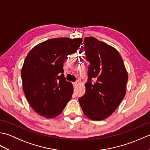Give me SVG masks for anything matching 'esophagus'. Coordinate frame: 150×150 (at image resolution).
<instances>
[{
  "label": "esophagus",
  "mask_w": 150,
  "mask_h": 150,
  "mask_svg": "<svg viewBox=\"0 0 150 150\" xmlns=\"http://www.w3.org/2000/svg\"><path fill=\"white\" fill-rule=\"evenodd\" d=\"M77 84H78V82H73V88H75L76 87H77Z\"/></svg>",
  "instance_id": "34e87169"
}]
</instances>
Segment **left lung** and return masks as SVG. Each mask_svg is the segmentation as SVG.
Wrapping results in <instances>:
<instances>
[{
  "instance_id": "left-lung-1",
  "label": "left lung",
  "mask_w": 150,
  "mask_h": 150,
  "mask_svg": "<svg viewBox=\"0 0 150 150\" xmlns=\"http://www.w3.org/2000/svg\"><path fill=\"white\" fill-rule=\"evenodd\" d=\"M84 44L90 66L85 94L79 102L89 119L104 120L125 97L128 73L122 57L113 47L93 37H86Z\"/></svg>"
}]
</instances>
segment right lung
<instances>
[{
  "instance_id": "obj_1",
  "label": "right lung",
  "mask_w": 150,
  "mask_h": 150,
  "mask_svg": "<svg viewBox=\"0 0 150 150\" xmlns=\"http://www.w3.org/2000/svg\"><path fill=\"white\" fill-rule=\"evenodd\" d=\"M82 42L81 38L49 39L26 56L21 71L23 90L31 108L40 115L58 116L71 99L73 88L63 74V64Z\"/></svg>"
}]
</instances>
